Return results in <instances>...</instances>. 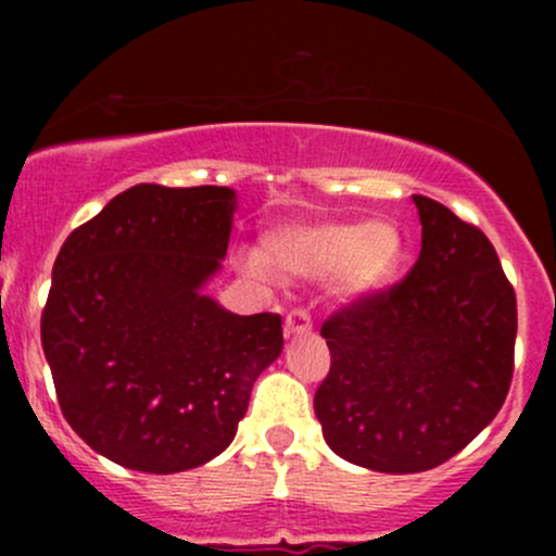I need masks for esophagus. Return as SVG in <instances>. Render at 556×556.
I'll return each instance as SVG.
<instances>
[{"label": "esophagus", "mask_w": 556, "mask_h": 556, "mask_svg": "<svg viewBox=\"0 0 556 556\" xmlns=\"http://www.w3.org/2000/svg\"><path fill=\"white\" fill-rule=\"evenodd\" d=\"M314 329V321H311V314L305 308H292L290 314L285 316V334L295 337V334H308Z\"/></svg>", "instance_id": "obj_1"}]
</instances>
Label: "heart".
I'll return each mask as SVG.
<instances>
[{
    "instance_id": "heart-1",
    "label": "heart",
    "mask_w": 556,
    "mask_h": 556,
    "mask_svg": "<svg viewBox=\"0 0 556 556\" xmlns=\"http://www.w3.org/2000/svg\"><path fill=\"white\" fill-rule=\"evenodd\" d=\"M402 261V238L389 222L285 225L266 232L264 251L251 248L240 266L258 282L285 277L321 279L331 274L337 295L363 298L381 290Z\"/></svg>"
}]
</instances>
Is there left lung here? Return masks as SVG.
<instances>
[{
	"mask_svg": "<svg viewBox=\"0 0 556 556\" xmlns=\"http://www.w3.org/2000/svg\"><path fill=\"white\" fill-rule=\"evenodd\" d=\"M420 256L389 290L329 316L331 368L314 410L337 455L379 473L450 460L494 420L513 381L518 303L481 229L426 195Z\"/></svg>",
	"mask_w": 556,
	"mask_h": 556,
	"instance_id": "left-lung-1",
	"label": "left lung"
}]
</instances>
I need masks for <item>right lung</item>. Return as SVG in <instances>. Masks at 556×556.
Listing matches in <instances>:
<instances>
[{
  "instance_id": "1",
  "label": "right lung",
  "mask_w": 556,
  "mask_h": 556,
  "mask_svg": "<svg viewBox=\"0 0 556 556\" xmlns=\"http://www.w3.org/2000/svg\"><path fill=\"white\" fill-rule=\"evenodd\" d=\"M232 188L136 185L70 232L41 344L62 416L106 460L180 473L235 439L282 353V316H238L203 287L232 232Z\"/></svg>"
}]
</instances>
